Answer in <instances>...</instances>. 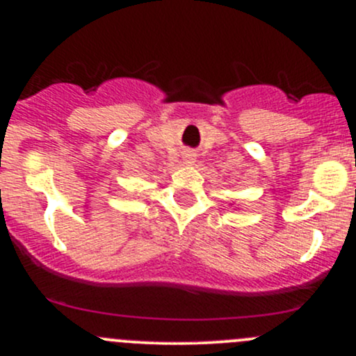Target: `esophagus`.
<instances>
[{"label":"esophagus","instance_id":"obj_1","mask_svg":"<svg viewBox=\"0 0 356 356\" xmlns=\"http://www.w3.org/2000/svg\"><path fill=\"white\" fill-rule=\"evenodd\" d=\"M182 161L186 162V164H194V162H195V155L191 154V152H186V154H184Z\"/></svg>","mask_w":356,"mask_h":356}]
</instances>
